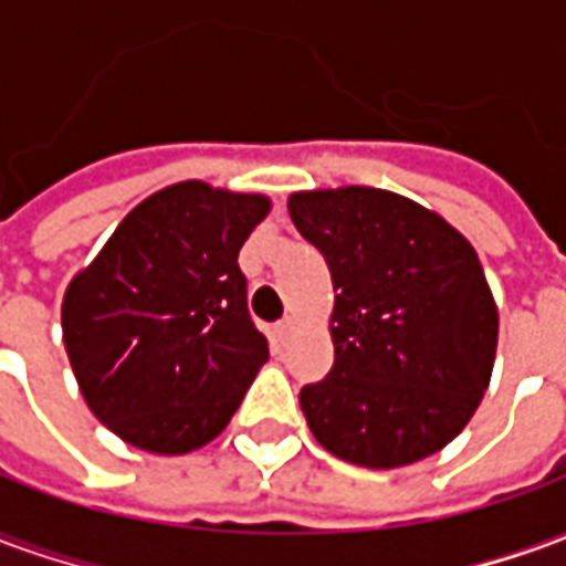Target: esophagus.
Here are the masks:
<instances>
[{
  "instance_id": "34e87169",
  "label": "esophagus",
  "mask_w": 566,
  "mask_h": 566,
  "mask_svg": "<svg viewBox=\"0 0 566 566\" xmlns=\"http://www.w3.org/2000/svg\"><path fill=\"white\" fill-rule=\"evenodd\" d=\"M291 331H294V321H291V318L279 321V324L272 327V333H275V339H279V343H284V339L291 336Z\"/></svg>"
}]
</instances>
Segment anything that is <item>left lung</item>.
Returning <instances> with one entry per match:
<instances>
[{"instance_id":"left-lung-1","label":"left lung","mask_w":566,"mask_h":566,"mask_svg":"<svg viewBox=\"0 0 566 566\" xmlns=\"http://www.w3.org/2000/svg\"><path fill=\"white\" fill-rule=\"evenodd\" d=\"M287 211L336 291L333 369L300 391L308 430L369 470L449 446L482 403L497 352V306L473 245L379 187L303 190Z\"/></svg>"}]
</instances>
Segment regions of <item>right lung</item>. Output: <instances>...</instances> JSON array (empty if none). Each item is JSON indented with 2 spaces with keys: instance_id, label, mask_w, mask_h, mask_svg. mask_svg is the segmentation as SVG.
<instances>
[{
  "instance_id": "obj_1",
  "label": "right lung",
  "mask_w": 566,
  "mask_h": 566,
  "mask_svg": "<svg viewBox=\"0 0 566 566\" xmlns=\"http://www.w3.org/2000/svg\"><path fill=\"white\" fill-rule=\"evenodd\" d=\"M266 214L260 193L163 187L72 279L69 364L93 416L124 442L185 454L230 424L270 357L239 270V248Z\"/></svg>"
}]
</instances>
